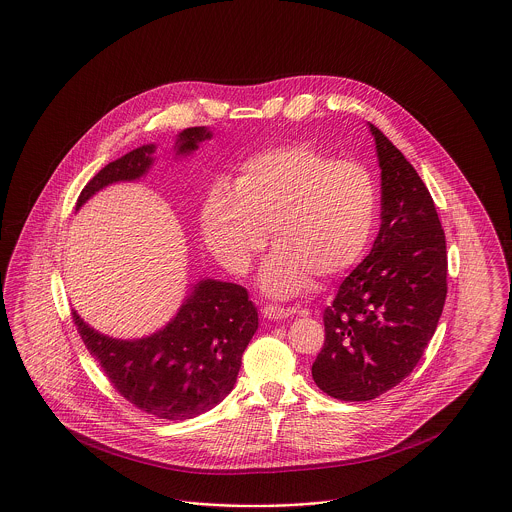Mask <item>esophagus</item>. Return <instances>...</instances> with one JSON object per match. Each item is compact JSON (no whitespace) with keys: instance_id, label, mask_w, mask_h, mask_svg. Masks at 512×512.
<instances>
[{"instance_id":"34e87169","label":"esophagus","mask_w":512,"mask_h":512,"mask_svg":"<svg viewBox=\"0 0 512 512\" xmlns=\"http://www.w3.org/2000/svg\"><path fill=\"white\" fill-rule=\"evenodd\" d=\"M293 312H295L293 308L277 307V305H266L262 308V316L268 320H283V318H289Z\"/></svg>"}]
</instances>
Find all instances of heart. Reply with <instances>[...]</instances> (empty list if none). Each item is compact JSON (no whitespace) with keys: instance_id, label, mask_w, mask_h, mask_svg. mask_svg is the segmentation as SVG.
Returning <instances> with one entry per match:
<instances>
[{"instance_id":"heart-1","label":"heart","mask_w":512,"mask_h":512,"mask_svg":"<svg viewBox=\"0 0 512 512\" xmlns=\"http://www.w3.org/2000/svg\"><path fill=\"white\" fill-rule=\"evenodd\" d=\"M378 213L373 172L353 159L289 143L250 155L231 188L215 186L202 205V231L229 272L246 273L268 240L264 293L285 299L308 279H332L367 250Z\"/></svg>"}]
</instances>
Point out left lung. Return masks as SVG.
Masks as SVG:
<instances>
[{"instance_id":"obj_1","label":"left lung","mask_w":512,"mask_h":512,"mask_svg":"<svg viewBox=\"0 0 512 512\" xmlns=\"http://www.w3.org/2000/svg\"><path fill=\"white\" fill-rule=\"evenodd\" d=\"M380 167V231L324 310L312 363L332 398L367 402L400 384L433 338L446 299V240L433 198L400 149L369 124Z\"/></svg>"}]
</instances>
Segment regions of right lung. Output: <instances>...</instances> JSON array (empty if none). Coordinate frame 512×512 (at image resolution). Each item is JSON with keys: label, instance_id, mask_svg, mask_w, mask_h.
Instances as JSON below:
<instances>
[{"label": "right lung", "instance_id": "obj_1", "mask_svg": "<svg viewBox=\"0 0 512 512\" xmlns=\"http://www.w3.org/2000/svg\"><path fill=\"white\" fill-rule=\"evenodd\" d=\"M205 126L182 130L176 157L192 155L211 139ZM155 145H141L97 172L77 198H89L116 182H134L153 165ZM73 322L89 353L114 388L136 408L169 421L192 419L215 408L233 390L242 353L258 330V310L237 283L200 279L161 330L139 340H118L91 328L73 310Z\"/></svg>", "mask_w": 512, "mask_h": 512}]
</instances>
